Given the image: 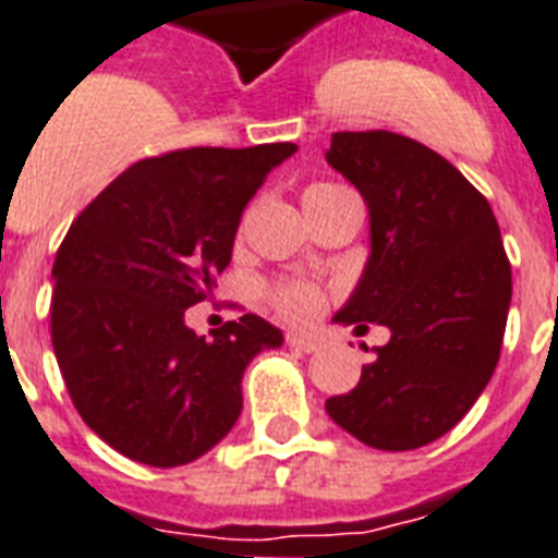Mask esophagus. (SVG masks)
<instances>
[{"label":"esophagus","mask_w":558,"mask_h":558,"mask_svg":"<svg viewBox=\"0 0 558 558\" xmlns=\"http://www.w3.org/2000/svg\"><path fill=\"white\" fill-rule=\"evenodd\" d=\"M284 342H288L291 349L305 351V354H311V351L319 349V340H314V337H307V333H288V337H284Z\"/></svg>","instance_id":"34e87169"}]
</instances>
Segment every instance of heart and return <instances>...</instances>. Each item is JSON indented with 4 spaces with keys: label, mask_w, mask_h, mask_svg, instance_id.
I'll use <instances>...</instances> for the list:
<instances>
[{
    "label": "heart",
    "mask_w": 558,
    "mask_h": 558,
    "mask_svg": "<svg viewBox=\"0 0 558 558\" xmlns=\"http://www.w3.org/2000/svg\"><path fill=\"white\" fill-rule=\"evenodd\" d=\"M331 190H340L337 184H311L305 190V202L316 198V195L331 193ZM267 302L274 307L276 314L291 319V323H307L314 319L319 311H323V291L316 288L314 282H305V279H282L267 288Z\"/></svg>",
    "instance_id": "b5f03b06"
}]
</instances>
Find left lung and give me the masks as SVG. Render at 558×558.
Instances as JSON below:
<instances>
[{"label": "left lung", "instance_id": "left-lung-1", "mask_svg": "<svg viewBox=\"0 0 558 558\" xmlns=\"http://www.w3.org/2000/svg\"><path fill=\"white\" fill-rule=\"evenodd\" d=\"M325 158L372 216V256L333 319L391 331L325 412L374 449L426 447L470 412L501 356L512 296L501 230L487 198L412 137L337 132Z\"/></svg>", "mask_w": 558, "mask_h": 558}]
</instances>
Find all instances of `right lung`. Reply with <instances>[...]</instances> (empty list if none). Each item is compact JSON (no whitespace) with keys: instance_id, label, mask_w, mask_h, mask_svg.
<instances>
[{"instance_id":"right-lung-1","label":"right lung","mask_w":558,"mask_h":558,"mask_svg":"<svg viewBox=\"0 0 558 558\" xmlns=\"http://www.w3.org/2000/svg\"><path fill=\"white\" fill-rule=\"evenodd\" d=\"M293 144L193 146L137 160L62 239L51 276V342L80 417L120 456L181 466L242 414L244 368L282 331L244 314L204 340L186 307L216 288L267 172Z\"/></svg>"}]
</instances>
